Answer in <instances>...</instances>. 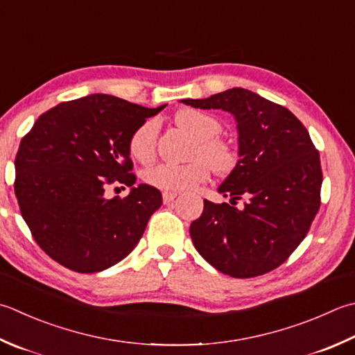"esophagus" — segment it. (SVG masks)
Segmentation results:
<instances>
[{"instance_id":"obj_1","label":"esophagus","mask_w":355,"mask_h":355,"mask_svg":"<svg viewBox=\"0 0 355 355\" xmlns=\"http://www.w3.org/2000/svg\"><path fill=\"white\" fill-rule=\"evenodd\" d=\"M175 197H177V192H163V201H164V205H169L171 201L175 200Z\"/></svg>"}]
</instances>
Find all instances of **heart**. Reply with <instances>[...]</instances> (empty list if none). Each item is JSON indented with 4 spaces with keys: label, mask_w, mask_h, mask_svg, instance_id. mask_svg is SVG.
<instances>
[{
    "label": "heart",
    "mask_w": 355,
    "mask_h": 355,
    "mask_svg": "<svg viewBox=\"0 0 355 355\" xmlns=\"http://www.w3.org/2000/svg\"><path fill=\"white\" fill-rule=\"evenodd\" d=\"M180 126L197 138L192 155L197 157L186 164L159 163L144 171V182L166 192L184 191L206 182L211 168L220 175H227L239 164L235 146L218 137L223 124L207 112L186 109L175 116ZM158 123L149 120L138 126L129 138L130 155L141 163H148L155 155Z\"/></svg>",
    "instance_id": "obj_1"
}]
</instances>
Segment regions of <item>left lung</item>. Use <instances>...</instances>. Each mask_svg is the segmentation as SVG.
Listing matches in <instances>:
<instances>
[{"mask_svg":"<svg viewBox=\"0 0 355 355\" xmlns=\"http://www.w3.org/2000/svg\"><path fill=\"white\" fill-rule=\"evenodd\" d=\"M200 109H223L237 120L239 164L218 187L231 205L205 200L191 239L203 259L235 279L279 268L306 237L320 209V155L303 123L280 104L234 87L203 100ZM239 199L243 207H234Z\"/></svg>","mask_w":355,"mask_h":355,"instance_id":"left-lung-1","label":"left lung"}]
</instances>
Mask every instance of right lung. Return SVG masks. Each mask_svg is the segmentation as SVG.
<instances>
[{"mask_svg":"<svg viewBox=\"0 0 355 355\" xmlns=\"http://www.w3.org/2000/svg\"><path fill=\"white\" fill-rule=\"evenodd\" d=\"M163 107L94 94L49 109L23 137L13 187L32 237L52 260L92 274L137 246L163 197L154 186L134 187L129 138ZM116 184L131 193L107 199Z\"/></svg>","mask_w":355,"mask_h":355,"instance_id":"right-lung-1","label":"right lung"}]
</instances>
